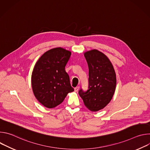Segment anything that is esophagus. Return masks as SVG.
I'll use <instances>...</instances> for the list:
<instances>
[{
    "instance_id": "34e87169",
    "label": "esophagus",
    "mask_w": 150,
    "mask_h": 150,
    "mask_svg": "<svg viewBox=\"0 0 150 150\" xmlns=\"http://www.w3.org/2000/svg\"><path fill=\"white\" fill-rule=\"evenodd\" d=\"M79 87H76L74 88V90H75V92H77L79 90Z\"/></svg>"
}]
</instances>
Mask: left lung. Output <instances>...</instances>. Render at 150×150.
Returning <instances> with one entry per match:
<instances>
[{
	"mask_svg": "<svg viewBox=\"0 0 150 150\" xmlns=\"http://www.w3.org/2000/svg\"><path fill=\"white\" fill-rule=\"evenodd\" d=\"M89 69L88 90L81 89L78 93L87 108L97 112L111 101L116 85V73L109 58L94 49L84 53Z\"/></svg>",
	"mask_w": 150,
	"mask_h": 150,
	"instance_id": "1",
	"label": "left lung"
}]
</instances>
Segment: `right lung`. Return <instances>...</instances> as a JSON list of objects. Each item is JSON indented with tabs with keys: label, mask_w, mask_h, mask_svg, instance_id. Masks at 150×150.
Here are the masks:
<instances>
[{
	"label": "right lung",
	"mask_w": 150,
	"mask_h": 150,
	"mask_svg": "<svg viewBox=\"0 0 150 150\" xmlns=\"http://www.w3.org/2000/svg\"><path fill=\"white\" fill-rule=\"evenodd\" d=\"M71 54L66 49L54 48L45 52L35 63L31 75L33 91L46 108H55L74 91L65 71Z\"/></svg>",
	"instance_id": "1"
}]
</instances>
